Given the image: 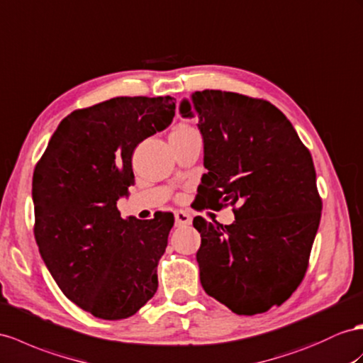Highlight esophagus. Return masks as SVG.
Listing matches in <instances>:
<instances>
[{
  "label": "esophagus",
  "instance_id": "34e87169",
  "mask_svg": "<svg viewBox=\"0 0 363 363\" xmlns=\"http://www.w3.org/2000/svg\"><path fill=\"white\" fill-rule=\"evenodd\" d=\"M174 220H176V225H178V227L190 225L191 224V216H190L189 211L178 210V211H174Z\"/></svg>",
  "mask_w": 363,
  "mask_h": 363
}]
</instances>
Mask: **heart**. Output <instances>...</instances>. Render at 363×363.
I'll return each mask as SVG.
<instances>
[{"instance_id": "1", "label": "heart", "mask_w": 363, "mask_h": 363, "mask_svg": "<svg viewBox=\"0 0 363 363\" xmlns=\"http://www.w3.org/2000/svg\"><path fill=\"white\" fill-rule=\"evenodd\" d=\"M190 130H193L191 127H189V125H185V124H181V125H178L176 127L173 132H172V135H176V133H185V132H190Z\"/></svg>"}]
</instances>
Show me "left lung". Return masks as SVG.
<instances>
[{
  "instance_id": "obj_1",
  "label": "left lung",
  "mask_w": 363,
  "mask_h": 363,
  "mask_svg": "<svg viewBox=\"0 0 363 363\" xmlns=\"http://www.w3.org/2000/svg\"><path fill=\"white\" fill-rule=\"evenodd\" d=\"M179 110L198 116L203 138L196 210L235 213L230 225L193 219L202 288L236 314L282 305L306 273L322 215L310 150L265 99L202 90Z\"/></svg>"
}]
</instances>
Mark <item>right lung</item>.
<instances>
[{
	"label": "right lung",
	"mask_w": 363,
	"mask_h": 363,
	"mask_svg": "<svg viewBox=\"0 0 363 363\" xmlns=\"http://www.w3.org/2000/svg\"><path fill=\"white\" fill-rule=\"evenodd\" d=\"M172 96H118L72 111L33 172V233L45 267L67 299L106 320L133 315L157 290L156 267L174 224L121 218L135 184L139 143L169 127Z\"/></svg>",
	"instance_id": "right-lung-1"
}]
</instances>
